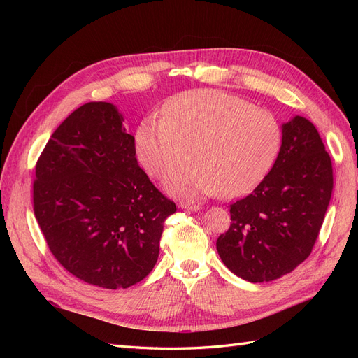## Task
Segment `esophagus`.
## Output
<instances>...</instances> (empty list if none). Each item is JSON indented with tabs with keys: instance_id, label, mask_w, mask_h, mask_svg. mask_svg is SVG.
<instances>
[{
	"instance_id": "esophagus-1",
	"label": "esophagus",
	"mask_w": 358,
	"mask_h": 358,
	"mask_svg": "<svg viewBox=\"0 0 358 358\" xmlns=\"http://www.w3.org/2000/svg\"><path fill=\"white\" fill-rule=\"evenodd\" d=\"M179 208L180 209H185V210H199L200 209V206L199 204H196V203H187V201H180L179 203Z\"/></svg>"
}]
</instances>
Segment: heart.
Instances as JSON below:
<instances>
[{
	"label": "heart",
	"instance_id": "heart-1",
	"mask_svg": "<svg viewBox=\"0 0 358 358\" xmlns=\"http://www.w3.org/2000/svg\"><path fill=\"white\" fill-rule=\"evenodd\" d=\"M138 161L161 178L194 157L166 180L170 192L236 199L264 179L278 157V119L241 96L215 90L185 91L162 106V119L146 117L134 136ZM192 152H189V149Z\"/></svg>",
	"mask_w": 358,
	"mask_h": 358
}]
</instances>
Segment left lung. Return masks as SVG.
Masks as SVG:
<instances>
[{"label":"left lung","instance_id":"1","mask_svg":"<svg viewBox=\"0 0 358 358\" xmlns=\"http://www.w3.org/2000/svg\"><path fill=\"white\" fill-rule=\"evenodd\" d=\"M331 191L330 155L315 125L297 115L282 124L268 175L230 206V229L216 241L222 263L254 284L292 272L312 252Z\"/></svg>","mask_w":358,"mask_h":358}]
</instances>
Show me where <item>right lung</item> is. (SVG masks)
<instances>
[{
    "mask_svg": "<svg viewBox=\"0 0 358 358\" xmlns=\"http://www.w3.org/2000/svg\"><path fill=\"white\" fill-rule=\"evenodd\" d=\"M116 106L92 101L52 134L37 161L34 215L50 252L83 282L128 288L159 254L176 212L138 167L134 137Z\"/></svg>",
    "mask_w": 358,
    "mask_h": 358,
    "instance_id": "1",
    "label": "right lung"
}]
</instances>
